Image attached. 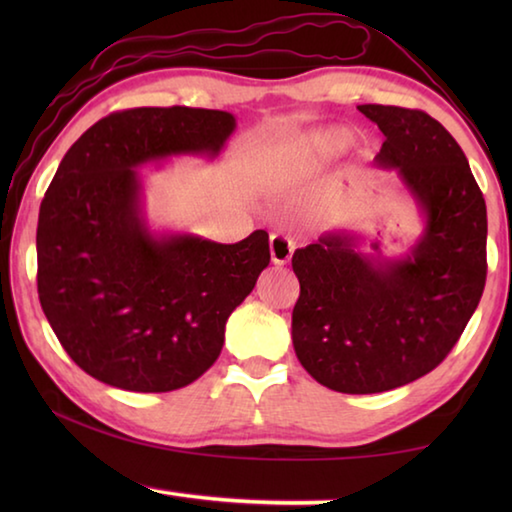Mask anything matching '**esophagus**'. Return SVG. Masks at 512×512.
Masks as SVG:
<instances>
[{"instance_id": "1", "label": "esophagus", "mask_w": 512, "mask_h": 512, "mask_svg": "<svg viewBox=\"0 0 512 512\" xmlns=\"http://www.w3.org/2000/svg\"><path fill=\"white\" fill-rule=\"evenodd\" d=\"M268 250H271V262L277 266H284L289 264V259L293 255V241L284 235H271Z\"/></svg>"}]
</instances>
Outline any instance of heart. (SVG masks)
Here are the masks:
<instances>
[{
  "instance_id": "heart-1",
  "label": "heart",
  "mask_w": 512,
  "mask_h": 512,
  "mask_svg": "<svg viewBox=\"0 0 512 512\" xmlns=\"http://www.w3.org/2000/svg\"><path fill=\"white\" fill-rule=\"evenodd\" d=\"M354 142H357V135L348 128H318V131H311L305 140L296 146V155L305 162H320V160H334L350 151Z\"/></svg>"
}]
</instances>
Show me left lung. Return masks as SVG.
Masks as SVG:
<instances>
[{
    "instance_id": "8db88e82",
    "label": "left lung",
    "mask_w": 512,
    "mask_h": 512,
    "mask_svg": "<svg viewBox=\"0 0 512 512\" xmlns=\"http://www.w3.org/2000/svg\"><path fill=\"white\" fill-rule=\"evenodd\" d=\"M359 112L384 133L375 164L395 171L422 232L400 257L366 253L361 232L345 228L293 253V350L318 384L350 395L393 391L436 368L488 271L485 201L454 137L422 110L366 103Z\"/></svg>"
}]
</instances>
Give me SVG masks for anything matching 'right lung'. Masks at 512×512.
Here are the masks:
<instances>
[{
  "mask_svg": "<svg viewBox=\"0 0 512 512\" xmlns=\"http://www.w3.org/2000/svg\"><path fill=\"white\" fill-rule=\"evenodd\" d=\"M235 128L225 110L133 108L97 121L58 164L38 216V296L90 377L167 393L219 359L225 323L271 262L268 235L216 244L153 230L140 169L216 160Z\"/></svg>",
  "mask_w": 512,
  "mask_h": 512,
  "instance_id": "right-lung-1",
  "label": "right lung"
}]
</instances>
